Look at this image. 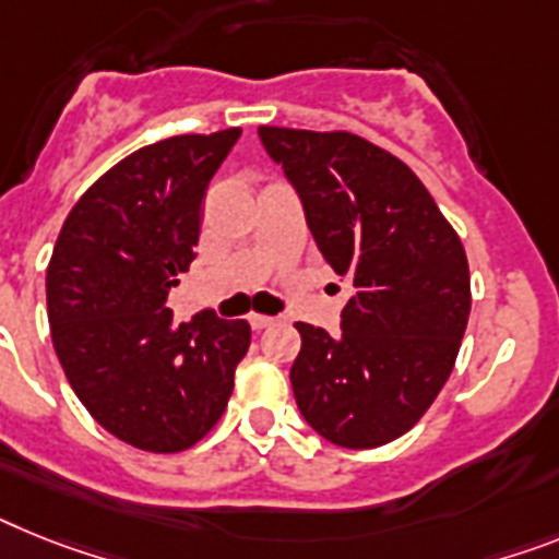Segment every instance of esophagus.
<instances>
[{"mask_svg":"<svg viewBox=\"0 0 559 559\" xmlns=\"http://www.w3.org/2000/svg\"><path fill=\"white\" fill-rule=\"evenodd\" d=\"M272 323H275V318H270V316H250V326L252 330H266V326H272Z\"/></svg>","mask_w":559,"mask_h":559,"instance_id":"esophagus-1","label":"esophagus"}]
</instances>
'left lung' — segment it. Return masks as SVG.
Masks as SVG:
<instances>
[{
	"label": "left lung",
	"mask_w": 559,
	"mask_h": 559,
	"mask_svg": "<svg viewBox=\"0 0 559 559\" xmlns=\"http://www.w3.org/2000/svg\"><path fill=\"white\" fill-rule=\"evenodd\" d=\"M258 139L298 192L321 255L352 278L341 335L295 323V403L335 447H383L452 374L472 309L461 238L420 178L360 135L258 128Z\"/></svg>",
	"instance_id": "1"
}]
</instances>
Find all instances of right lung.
Here are the masks:
<instances>
[{"label": "right lung", "instance_id": "add662e5", "mask_svg": "<svg viewBox=\"0 0 559 559\" xmlns=\"http://www.w3.org/2000/svg\"><path fill=\"white\" fill-rule=\"evenodd\" d=\"M241 130L135 150L70 210L48 264L53 349L84 409L144 452H181L215 426L250 323L164 307L195 258L201 201Z\"/></svg>", "mask_w": 559, "mask_h": 559}]
</instances>
